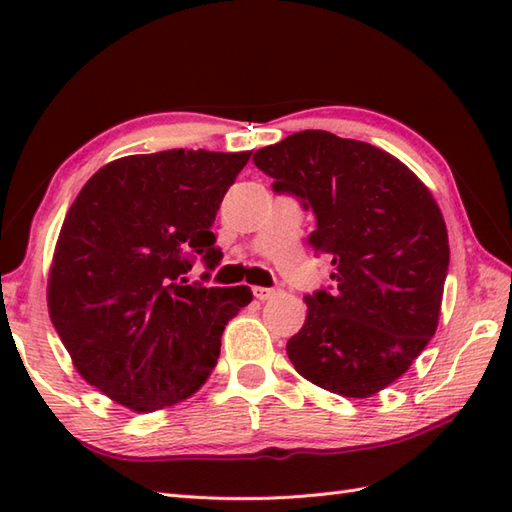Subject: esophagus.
<instances>
[{
	"label": "esophagus",
	"instance_id": "esophagus-1",
	"mask_svg": "<svg viewBox=\"0 0 512 512\" xmlns=\"http://www.w3.org/2000/svg\"><path fill=\"white\" fill-rule=\"evenodd\" d=\"M253 295L259 299V301H268V299H275L279 295L277 288H262V286H255L253 288Z\"/></svg>",
	"mask_w": 512,
	"mask_h": 512
}]
</instances>
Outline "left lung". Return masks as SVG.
I'll return each instance as SVG.
<instances>
[{
  "label": "left lung",
  "mask_w": 512,
  "mask_h": 512,
  "mask_svg": "<svg viewBox=\"0 0 512 512\" xmlns=\"http://www.w3.org/2000/svg\"><path fill=\"white\" fill-rule=\"evenodd\" d=\"M277 193L317 217L308 242L332 259V290L306 297V323L286 345L310 383L369 398L407 372L436 334L449 235L431 191L407 165L321 129L253 156Z\"/></svg>",
  "instance_id": "left-lung-1"
}]
</instances>
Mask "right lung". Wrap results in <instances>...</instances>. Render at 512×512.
<instances>
[{"label": "right lung", "mask_w": 512, "mask_h": 512, "mask_svg": "<svg viewBox=\"0 0 512 512\" xmlns=\"http://www.w3.org/2000/svg\"><path fill=\"white\" fill-rule=\"evenodd\" d=\"M253 151H184L107 162L76 195L54 246L48 310L90 385L136 413L193 396L220 356L248 286H184L191 257L222 259L211 226Z\"/></svg>", "instance_id": "add662e5"}]
</instances>
